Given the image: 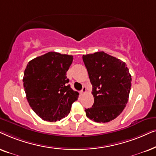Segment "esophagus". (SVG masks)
<instances>
[{
	"instance_id": "34e87169",
	"label": "esophagus",
	"mask_w": 156,
	"mask_h": 156,
	"mask_svg": "<svg viewBox=\"0 0 156 156\" xmlns=\"http://www.w3.org/2000/svg\"><path fill=\"white\" fill-rule=\"evenodd\" d=\"M86 93V88L85 86H83V87L82 90H80V95H84Z\"/></svg>"
}]
</instances>
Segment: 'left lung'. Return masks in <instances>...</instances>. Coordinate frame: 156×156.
Instances as JSON below:
<instances>
[{
  "mask_svg": "<svg viewBox=\"0 0 156 156\" xmlns=\"http://www.w3.org/2000/svg\"><path fill=\"white\" fill-rule=\"evenodd\" d=\"M92 84L94 103L86 109L89 119L108 123L122 113L128 101L131 76L125 62L103 51L83 55Z\"/></svg>",
  "mask_w": 156,
  "mask_h": 156,
  "instance_id": "obj_1",
  "label": "left lung"
}]
</instances>
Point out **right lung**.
Here are the masks:
<instances>
[{"label": "right lung", "mask_w": 156, "mask_h": 156, "mask_svg": "<svg viewBox=\"0 0 156 156\" xmlns=\"http://www.w3.org/2000/svg\"><path fill=\"white\" fill-rule=\"evenodd\" d=\"M73 55L48 52L28 62L23 78L26 98L43 120L56 122L69 114L78 93L67 83Z\"/></svg>", "instance_id": "add662e5"}]
</instances>
